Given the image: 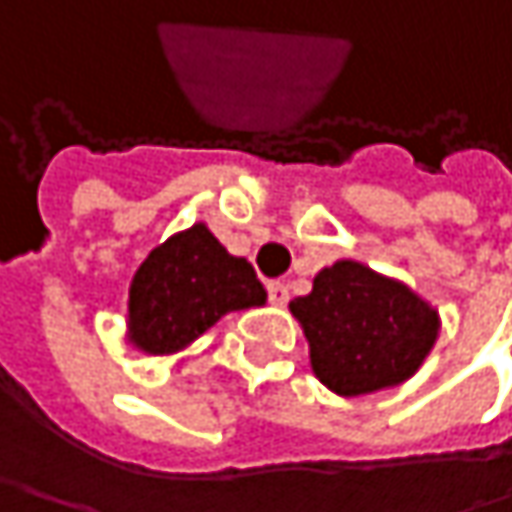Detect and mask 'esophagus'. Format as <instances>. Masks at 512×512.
Returning <instances> with one entry per match:
<instances>
[{
	"label": "esophagus",
	"instance_id": "1",
	"mask_svg": "<svg viewBox=\"0 0 512 512\" xmlns=\"http://www.w3.org/2000/svg\"><path fill=\"white\" fill-rule=\"evenodd\" d=\"M266 293H269V302H272V305H287V299H290L287 284H281V281H272V284L266 287Z\"/></svg>",
	"mask_w": 512,
	"mask_h": 512
}]
</instances>
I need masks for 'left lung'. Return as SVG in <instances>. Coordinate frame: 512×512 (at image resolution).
Wrapping results in <instances>:
<instances>
[{"mask_svg": "<svg viewBox=\"0 0 512 512\" xmlns=\"http://www.w3.org/2000/svg\"><path fill=\"white\" fill-rule=\"evenodd\" d=\"M314 376L341 397L394 388L418 373L439 338V311L409 284L358 260L314 275L308 296L290 302Z\"/></svg>", "mask_w": 512, "mask_h": 512, "instance_id": "obj_1", "label": "left lung"}]
</instances>
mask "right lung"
I'll return each instance as SVG.
<instances>
[{
    "label": "right lung",
    "instance_id": "add662e5",
    "mask_svg": "<svg viewBox=\"0 0 512 512\" xmlns=\"http://www.w3.org/2000/svg\"><path fill=\"white\" fill-rule=\"evenodd\" d=\"M266 305V290L246 257L228 255L198 222L136 269L127 299V341L148 356H171L198 341L231 311Z\"/></svg>",
    "mask_w": 512,
    "mask_h": 512
}]
</instances>
